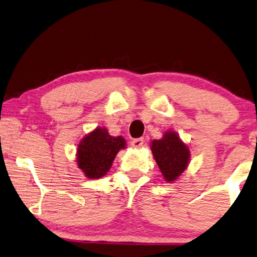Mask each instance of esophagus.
I'll list each match as a JSON object with an SVG mask.
<instances>
[{
    "label": "esophagus",
    "instance_id": "esophagus-1",
    "mask_svg": "<svg viewBox=\"0 0 257 257\" xmlns=\"http://www.w3.org/2000/svg\"><path fill=\"white\" fill-rule=\"evenodd\" d=\"M144 138H138V139H133V140L131 141V145L133 147H136V148H140V147H142V145H144Z\"/></svg>",
    "mask_w": 257,
    "mask_h": 257
}]
</instances>
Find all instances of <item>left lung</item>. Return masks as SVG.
Segmentation results:
<instances>
[{
    "instance_id": "8db88e82",
    "label": "left lung",
    "mask_w": 257,
    "mask_h": 257,
    "mask_svg": "<svg viewBox=\"0 0 257 257\" xmlns=\"http://www.w3.org/2000/svg\"><path fill=\"white\" fill-rule=\"evenodd\" d=\"M154 157L166 181H174L186 170L189 149L174 132H166L161 140H154L151 146Z\"/></svg>"
}]
</instances>
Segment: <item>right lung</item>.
Instances as JSON below:
<instances>
[{"label":"right lung","mask_w":257,"mask_h":257,"mask_svg":"<svg viewBox=\"0 0 257 257\" xmlns=\"http://www.w3.org/2000/svg\"><path fill=\"white\" fill-rule=\"evenodd\" d=\"M124 147L121 137L109 136L104 127L95 128L79 142L78 166L89 179H99L109 171L117 153Z\"/></svg>","instance_id":"right-lung-1"}]
</instances>
